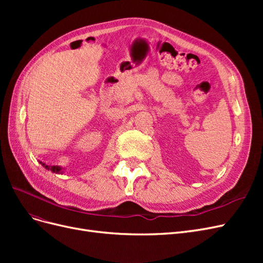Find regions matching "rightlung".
<instances>
[{"mask_svg":"<svg viewBox=\"0 0 263 263\" xmlns=\"http://www.w3.org/2000/svg\"><path fill=\"white\" fill-rule=\"evenodd\" d=\"M41 163L43 166H45L47 170H50L53 173H61V166H59V165H47L46 163H43V162H41Z\"/></svg>","mask_w":263,"mask_h":263,"instance_id":"add662e5","label":"right lung"}]
</instances>
